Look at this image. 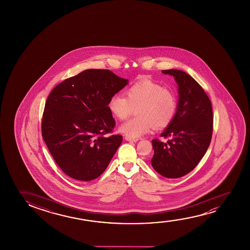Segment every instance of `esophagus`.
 Here are the masks:
<instances>
[{"label":"esophagus","mask_w":250,"mask_h":250,"mask_svg":"<svg viewBox=\"0 0 250 250\" xmlns=\"http://www.w3.org/2000/svg\"><path fill=\"white\" fill-rule=\"evenodd\" d=\"M125 140L130 141V142H137V141H138V139H137V138H132V137H128V136H125Z\"/></svg>","instance_id":"34e87169"}]
</instances>
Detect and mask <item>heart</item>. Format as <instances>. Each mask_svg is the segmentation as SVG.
<instances>
[{"instance_id": "obj_1", "label": "heart", "mask_w": 250, "mask_h": 250, "mask_svg": "<svg viewBox=\"0 0 250 250\" xmlns=\"http://www.w3.org/2000/svg\"><path fill=\"white\" fill-rule=\"evenodd\" d=\"M108 109L120 120H126L137 109V117L125 122L120 130L128 137L138 138L153 127L162 129L171 124L178 111V98L171 89L144 79L130 86L126 96L118 93L111 96Z\"/></svg>"}]
</instances>
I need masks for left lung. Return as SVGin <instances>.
<instances>
[{
    "label": "left lung",
    "instance_id": "8db88e82",
    "mask_svg": "<svg viewBox=\"0 0 250 250\" xmlns=\"http://www.w3.org/2000/svg\"><path fill=\"white\" fill-rule=\"evenodd\" d=\"M162 72L174 77L179 99L174 119L161 135L167 142L152 140L151 165L166 178H178L190 172L208 148L213 130L212 104L191 76L175 69Z\"/></svg>",
    "mask_w": 250,
    "mask_h": 250
}]
</instances>
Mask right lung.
I'll use <instances>...</instances> for the list:
<instances>
[{
	"label": "right lung",
	"instance_id": "add662e5",
	"mask_svg": "<svg viewBox=\"0 0 250 250\" xmlns=\"http://www.w3.org/2000/svg\"><path fill=\"white\" fill-rule=\"evenodd\" d=\"M128 83L106 69H88L52 89L45 103L42 136L52 156L69 177L90 181L106 170L122 143L111 135L115 120L111 96Z\"/></svg>",
	"mask_w": 250,
	"mask_h": 250
}]
</instances>
